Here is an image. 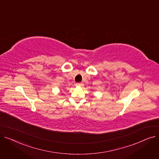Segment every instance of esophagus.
<instances>
[{
    "label": "esophagus",
    "instance_id": "esophagus-1",
    "mask_svg": "<svg viewBox=\"0 0 159 159\" xmlns=\"http://www.w3.org/2000/svg\"><path fill=\"white\" fill-rule=\"evenodd\" d=\"M75 86L77 87H81V86H83V84H82V83H77V84H75Z\"/></svg>",
    "mask_w": 159,
    "mask_h": 159
}]
</instances>
